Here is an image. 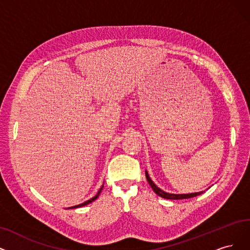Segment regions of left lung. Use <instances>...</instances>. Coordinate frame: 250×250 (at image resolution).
Here are the masks:
<instances>
[{
	"mask_svg": "<svg viewBox=\"0 0 250 250\" xmlns=\"http://www.w3.org/2000/svg\"><path fill=\"white\" fill-rule=\"evenodd\" d=\"M146 177L147 179V182L149 184V186L152 187V188L154 189V192L160 196L162 197L164 199H171V200H181V199H188V198H193V197H196V196H199L203 194L205 191H201V192H197V193H189V194H172V193H167L165 191H163V189L160 188L159 187L156 186V184L152 181L151 177H149L147 171L146 170Z\"/></svg>",
	"mask_w": 250,
	"mask_h": 250,
	"instance_id": "left-lung-1",
	"label": "left lung"
}]
</instances>
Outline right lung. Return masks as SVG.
Returning <instances> with one entry per match:
<instances>
[{
  "mask_svg": "<svg viewBox=\"0 0 250 250\" xmlns=\"http://www.w3.org/2000/svg\"><path fill=\"white\" fill-rule=\"evenodd\" d=\"M103 188H104V185L102 186V188L98 189V192H97V194L93 197V198H91V199H89V200H87V201H85L84 203H81V204H78V205H75V206H72V207H68V209H71V208H78V207H82V206H85V205H87V204H90L91 202H93L94 200H96V199L98 198V196H99V194H101V192H102V189H103Z\"/></svg>",
  "mask_w": 250,
  "mask_h": 250,
  "instance_id": "1",
  "label": "right lung"
}]
</instances>
